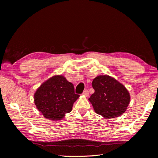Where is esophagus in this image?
I'll return each mask as SVG.
<instances>
[{"label": "esophagus", "mask_w": 158, "mask_h": 158, "mask_svg": "<svg viewBox=\"0 0 158 158\" xmlns=\"http://www.w3.org/2000/svg\"><path fill=\"white\" fill-rule=\"evenodd\" d=\"M82 95H84V96H85V97H88V95H89L88 91V90H85V91H84V92H83Z\"/></svg>", "instance_id": "34e87169"}]
</instances>
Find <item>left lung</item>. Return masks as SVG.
I'll return each mask as SVG.
<instances>
[{"instance_id": "8db88e82", "label": "left lung", "mask_w": 158, "mask_h": 158, "mask_svg": "<svg viewBox=\"0 0 158 158\" xmlns=\"http://www.w3.org/2000/svg\"><path fill=\"white\" fill-rule=\"evenodd\" d=\"M95 92L88 99L95 112L104 118L121 116L126 111L131 96L125 85L109 75H99L92 82Z\"/></svg>"}]
</instances>
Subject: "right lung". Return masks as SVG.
Returning a JSON list of instances; mask_svg holds the SVG:
<instances>
[{"instance_id":"1","label":"right lung","mask_w":158,"mask_h":158,"mask_svg":"<svg viewBox=\"0 0 158 158\" xmlns=\"http://www.w3.org/2000/svg\"><path fill=\"white\" fill-rule=\"evenodd\" d=\"M80 97L74 93V85L63 75L52 76L43 83L34 94L38 111L47 119L60 121L73 109Z\"/></svg>"}]
</instances>
